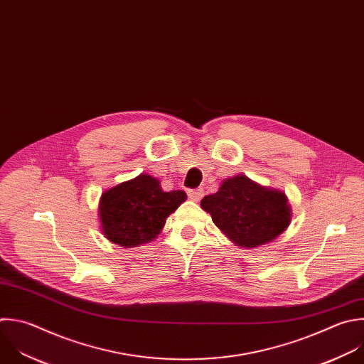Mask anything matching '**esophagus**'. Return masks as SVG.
<instances>
[{
    "instance_id": "34e87169",
    "label": "esophagus",
    "mask_w": 364,
    "mask_h": 364,
    "mask_svg": "<svg viewBox=\"0 0 364 364\" xmlns=\"http://www.w3.org/2000/svg\"><path fill=\"white\" fill-rule=\"evenodd\" d=\"M204 194V190L203 188H194V190H188V197L193 200V201H200L201 197Z\"/></svg>"
}]
</instances>
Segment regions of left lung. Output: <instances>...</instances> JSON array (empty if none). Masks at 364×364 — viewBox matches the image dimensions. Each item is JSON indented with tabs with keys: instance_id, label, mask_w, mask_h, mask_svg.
Masks as SVG:
<instances>
[{
	"instance_id": "left-lung-1",
	"label": "left lung",
	"mask_w": 364,
	"mask_h": 364,
	"mask_svg": "<svg viewBox=\"0 0 364 364\" xmlns=\"http://www.w3.org/2000/svg\"><path fill=\"white\" fill-rule=\"evenodd\" d=\"M221 232L238 247L256 249L274 241L291 223L287 196L237 174L223 180L217 193L201 200Z\"/></svg>"
}]
</instances>
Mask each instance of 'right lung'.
I'll return each mask as SVG.
<instances>
[{"label":"right lung","instance_id":"right-lung-1","mask_svg":"<svg viewBox=\"0 0 364 364\" xmlns=\"http://www.w3.org/2000/svg\"><path fill=\"white\" fill-rule=\"evenodd\" d=\"M186 200L183 190L163 191L156 177L141 173L101 194V232L111 243L124 249L147 245L157 238L167 217Z\"/></svg>","mask_w":364,"mask_h":364}]
</instances>
